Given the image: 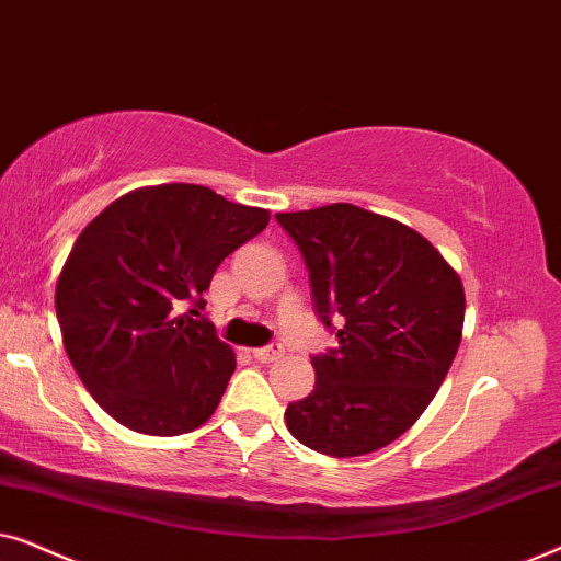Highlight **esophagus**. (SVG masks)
Instances as JSON below:
<instances>
[{
	"instance_id": "esophagus-1",
	"label": "esophagus",
	"mask_w": 561,
	"mask_h": 561,
	"mask_svg": "<svg viewBox=\"0 0 561 561\" xmlns=\"http://www.w3.org/2000/svg\"><path fill=\"white\" fill-rule=\"evenodd\" d=\"M252 357H255L257 363H275V359L283 357V344L273 342V344H267V347L252 350Z\"/></svg>"
}]
</instances>
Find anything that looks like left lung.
I'll use <instances>...</instances> for the list:
<instances>
[{
	"label": "left lung",
	"instance_id": "obj_1",
	"mask_svg": "<svg viewBox=\"0 0 561 561\" xmlns=\"http://www.w3.org/2000/svg\"><path fill=\"white\" fill-rule=\"evenodd\" d=\"M309 267L313 309L340 347L313 355L317 386L288 403L304 447L359 457L416 424L462 340L465 288L426 237L352 204L275 214Z\"/></svg>",
	"mask_w": 561,
	"mask_h": 561
}]
</instances>
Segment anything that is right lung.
I'll use <instances>...</instances> for the list:
<instances>
[{"label": "right lung", "instance_id": "obj_1", "mask_svg": "<svg viewBox=\"0 0 561 561\" xmlns=\"http://www.w3.org/2000/svg\"><path fill=\"white\" fill-rule=\"evenodd\" d=\"M267 221L265 209L206 186L163 183L129 191L79 234L56 283L60 334L81 382L122 426L175 436L217 411L237 363L202 317L204 290Z\"/></svg>", "mask_w": 561, "mask_h": 561}]
</instances>
